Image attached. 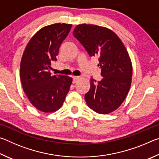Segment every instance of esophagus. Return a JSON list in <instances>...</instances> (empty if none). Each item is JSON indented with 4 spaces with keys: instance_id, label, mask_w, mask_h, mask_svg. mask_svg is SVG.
<instances>
[{
    "instance_id": "obj_1",
    "label": "esophagus",
    "mask_w": 159,
    "mask_h": 159,
    "mask_svg": "<svg viewBox=\"0 0 159 159\" xmlns=\"http://www.w3.org/2000/svg\"><path fill=\"white\" fill-rule=\"evenodd\" d=\"M79 79H80L79 76H73V83H76L78 80H79Z\"/></svg>"
}]
</instances>
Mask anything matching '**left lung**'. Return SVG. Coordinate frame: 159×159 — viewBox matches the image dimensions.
Returning <instances> with one entry per match:
<instances>
[{"label":"left lung","instance_id":"8db88e82","mask_svg":"<svg viewBox=\"0 0 159 159\" xmlns=\"http://www.w3.org/2000/svg\"><path fill=\"white\" fill-rule=\"evenodd\" d=\"M73 34L90 57H99L103 77L98 82L90 79L86 103L98 114L111 113L121 105L131 85L133 65L128 51L119 37L104 26L81 24Z\"/></svg>","mask_w":159,"mask_h":159}]
</instances>
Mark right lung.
Here are the masks:
<instances>
[{
    "mask_svg": "<svg viewBox=\"0 0 159 159\" xmlns=\"http://www.w3.org/2000/svg\"><path fill=\"white\" fill-rule=\"evenodd\" d=\"M72 25L56 23L44 26L26 45L20 64L23 90L35 108L55 112L62 106L72 83V78L51 76V61L57 60L59 49Z\"/></svg>",
    "mask_w": 159,
    "mask_h": 159,
    "instance_id": "add662e5",
    "label": "right lung"
}]
</instances>
